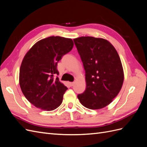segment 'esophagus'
<instances>
[{
    "label": "esophagus",
    "instance_id": "obj_1",
    "mask_svg": "<svg viewBox=\"0 0 147 147\" xmlns=\"http://www.w3.org/2000/svg\"><path fill=\"white\" fill-rule=\"evenodd\" d=\"M74 84V82H69V85L70 86H73Z\"/></svg>",
    "mask_w": 147,
    "mask_h": 147
}]
</instances>
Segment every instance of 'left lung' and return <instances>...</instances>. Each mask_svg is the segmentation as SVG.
<instances>
[{"mask_svg":"<svg viewBox=\"0 0 147 147\" xmlns=\"http://www.w3.org/2000/svg\"><path fill=\"white\" fill-rule=\"evenodd\" d=\"M86 76V90L78 95L85 107L98 110L109 105L122 88L124 72L116 49L107 40L93 37L74 39Z\"/></svg>","mask_w":147,"mask_h":147,"instance_id":"obj_1","label":"left lung"}]
</instances>
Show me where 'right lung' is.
<instances>
[{
  "instance_id": "1",
  "label": "right lung",
  "mask_w": 147,
  "mask_h": 147,
  "mask_svg": "<svg viewBox=\"0 0 147 147\" xmlns=\"http://www.w3.org/2000/svg\"><path fill=\"white\" fill-rule=\"evenodd\" d=\"M73 47L71 38L51 36L35 43L25 55L20 69V85L35 107L51 111L62 104L67 88L53 76L59 74L58 61Z\"/></svg>"
}]
</instances>
